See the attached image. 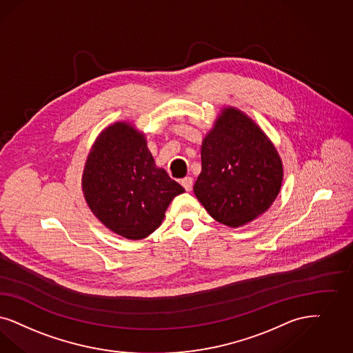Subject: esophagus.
<instances>
[{
  "label": "esophagus",
  "mask_w": 353,
  "mask_h": 353,
  "mask_svg": "<svg viewBox=\"0 0 353 353\" xmlns=\"http://www.w3.org/2000/svg\"><path fill=\"white\" fill-rule=\"evenodd\" d=\"M181 185H183V189L186 192H190L192 188H193V179L192 177H183V180H181Z\"/></svg>",
  "instance_id": "1"
}]
</instances>
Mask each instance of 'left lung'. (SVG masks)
Masks as SVG:
<instances>
[{
    "instance_id": "8db88e82",
    "label": "left lung",
    "mask_w": 353,
    "mask_h": 353,
    "mask_svg": "<svg viewBox=\"0 0 353 353\" xmlns=\"http://www.w3.org/2000/svg\"><path fill=\"white\" fill-rule=\"evenodd\" d=\"M202 172L194 194L221 224L241 227L266 212L279 194L283 164L275 146L252 119L221 110L201 147Z\"/></svg>"
}]
</instances>
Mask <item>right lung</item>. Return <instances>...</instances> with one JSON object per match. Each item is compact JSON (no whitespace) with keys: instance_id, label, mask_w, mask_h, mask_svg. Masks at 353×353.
Instances as JSON below:
<instances>
[{"instance_id":"1","label":"right lung","mask_w":353,"mask_h":353,"mask_svg":"<svg viewBox=\"0 0 353 353\" xmlns=\"http://www.w3.org/2000/svg\"><path fill=\"white\" fill-rule=\"evenodd\" d=\"M82 189L97 219L129 240L159 228L172 199L185 192L157 167L145 135L128 122L99 134L85 160Z\"/></svg>"}]
</instances>
